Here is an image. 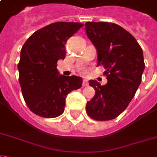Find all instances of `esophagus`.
Wrapping results in <instances>:
<instances>
[{"mask_svg": "<svg viewBox=\"0 0 157 157\" xmlns=\"http://www.w3.org/2000/svg\"><path fill=\"white\" fill-rule=\"evenodd\" d=\"M88 85V82L87 79H83V87H86V86Z\"/></svg>", "mask_w": 157, "mask_h": 157, "instance_id": "obj_1", "label": "esophagus"}]
</instances>
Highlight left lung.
Wrapping results in <instances>:
<instances>
[{"label":"left lung","mask_w":157,"mask_h":157,"mask_svg":"<svg viewBox=\"0 0 157 157\" xmlns=\"http://www.w3.org/2000/svg\"><path fill=\"white\" fill-rule=\"evenodd\" d=\"M86 34L95 47L98 65H104L108 83L89 80L95 95L86 104L97 121L115 118L128 108L145 69L143 52L136 39L122 27L109 22H87Z\"/></svg>","instance_id":"left-lung-1"}]
</instances>
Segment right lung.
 <instances>
[{
  "label": "right lung",
  "mask_w": 157,
  "mask_h": 157,
  "mask_svg": "<svg viewBox=\"0 0 157 157\" xmlns=\"http://www.w3.org/2000/svg\"><path fill=\"white\" fill-rule=\"evenodd\" d=\"M83 25L55 22L35 31L22 47L19 81L27 106L36 115L47 118L61 115L67 95L81 88L82 78L59 74L57 61L64 59L66 42Z\"/></svg>",
  "instance_id": "add662e5"
}]
</instances>
